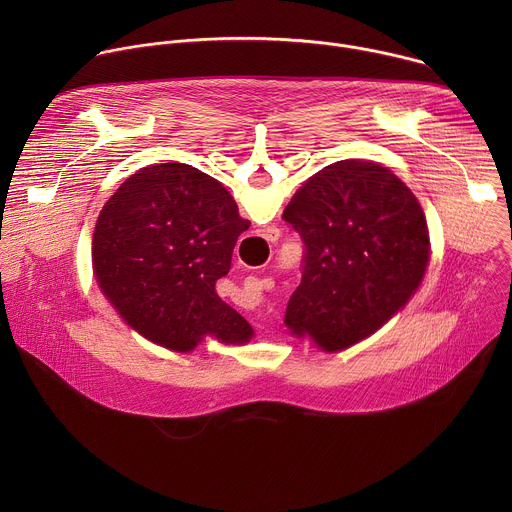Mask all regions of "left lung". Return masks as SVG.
Masks as SVG:
<instances>
[{"label": "left lung", "instance_id": "8db88e82", "mask_svg": "<svg viewBox=\"0 0 512 512\" xmlns=\"http://www.w3.org/2000/svg\"><path fill=\"white\" fill-rule=\"evenodd\" d=\"M283 221L304 241L302 283L285 324L326 352L379 330L423 279L425 214L413 192L375 162L326 166L291 198Z\"/></svg>", "mask_w": 512, "mask_h": 512}]
</instances>
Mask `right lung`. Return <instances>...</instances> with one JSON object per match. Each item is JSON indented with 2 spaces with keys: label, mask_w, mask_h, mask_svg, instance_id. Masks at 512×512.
Listing matches in <instances>:
<instances>
[{
  "label": "right lung",
  "mask_w": 512,
  "mask_h": 512,
  "mask_svg": "<svg viewBox=\"0 0 512 512\" xmlns=\"http://www.w3.org/2000/svg\"><path fill=\"white\" fill-rule=\"evenodd\" d=\"M249 225L208 174L178 162L143 168L99 214L97 281L129 326L166 348L188 352L204 334L249 342L253 328L214 291Z\"/></svg>",
  "instance_id": "obj_1"
}]
</instances>
